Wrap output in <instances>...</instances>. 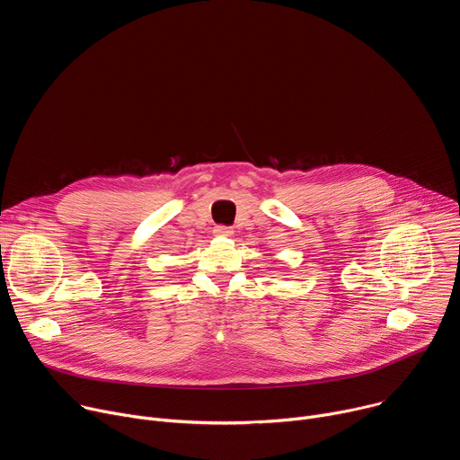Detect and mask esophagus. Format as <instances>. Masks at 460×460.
<instances>
[{"instance_id":"34e87169","label":"esophagus","mask_w":460,"mask_h":460,"mask_svg":"<svg viewBox=\"0 0 460 460\" xmlns=\"http://www.w3.org/2000/svg\"><path fill=\"white\" fill-rule=\"evenodd\" d=\"M215 234H218V236H231L233 229L227 227V226H217L215 227Z\"/></svg>"}]
</instances>
